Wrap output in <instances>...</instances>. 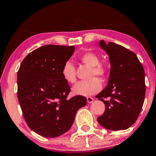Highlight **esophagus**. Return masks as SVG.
I'll return each instance as SVG.
<instances>
[{
    "label": "esophagus",
    "instance_id": "1",
    "mask_svg": "<svg viewBox=\"0 0 156 156\" xmlns=\"http://www.w3.org/2000/svg\"><path fill=\"white\" fill-rule=\"evenodd\" d=\"M87 102H88L89 103H92V102L94 101V98H92V97H87Z\"/></svg>",
    "mask_w": 156,
    "mask_h": 156
}]
</instances>
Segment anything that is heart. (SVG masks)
Returning <instances> with one entry per match:
<instances>
[{"label": "heart", "instance_id": "heart-1", "mask_svg": "<svg viewBox=\"0 0 156 156\" xmlns=\"http://www.w3.org/2000/svg\"><path fill=\"white\" fill-rule=\"evenodd\" d=\"M83 63L92 68L91 78L98 76L103 78L107 74V68L105 65L100 63L99 56L92 52L84 53L79 57ZM62 75L65 81L73 83L76 80V68L71 62L67 61L64 64L62 69ZM101 81L98 78H93L86 81L78 82L73 86L72 91L73 94L80 96H89L95 94L101 90Z\"/></svg>", "mask_w": 156, "mask_h": 156}]
</instances>
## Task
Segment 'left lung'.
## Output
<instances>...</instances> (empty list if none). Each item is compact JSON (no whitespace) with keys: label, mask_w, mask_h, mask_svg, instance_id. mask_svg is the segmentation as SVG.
<instances>
[{"label":"left lung","mask_w":156,"mask_h":156,"mask_svg":"<svg viewBox=\"0 0 156 156\" xmlns=\"http://www.w3.org/2000/svg\"><path fill=\"white\" fill-rule=\"evenodd\" d=\"M99 45L108 55L111 69L106 87L96 95L106 107L98 121L108 130L128 129L136 121L144 103V68L136 55L123 46L103 40Z\"/></svg>","instance_id":"obj_1"}]
</instances>
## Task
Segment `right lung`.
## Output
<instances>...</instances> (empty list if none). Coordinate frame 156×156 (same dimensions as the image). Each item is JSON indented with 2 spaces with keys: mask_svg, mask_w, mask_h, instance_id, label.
<instances>
[{
  "mask_svg": "<svg viewBox=\"0 0 156 156\" xmlns=\"http://www.w3.org/2000/svg\"><path fill=\"white\" fill-rule=\"evenodd\" d=\"M72 46L47 44L27 55L17 72V97L27 125L44 137L59 136L71 128L76 112L87 104L77 95L67 99L69 84L62 75Z\"/></svg>",
  "mask_w": 156,
  "mask_h": 156,
  "instance_id": "obj_1",
  "label": "right lung"
}]
</instances>
